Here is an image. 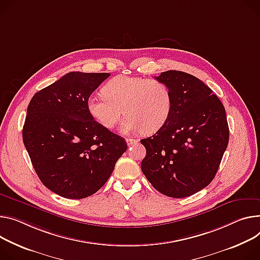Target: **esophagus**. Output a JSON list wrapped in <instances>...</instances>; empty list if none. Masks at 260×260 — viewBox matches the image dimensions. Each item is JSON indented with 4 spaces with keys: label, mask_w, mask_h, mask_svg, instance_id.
<instances>
[{
    "label": "esophagus",
    "mask_w": 260,
    "mask_h": 260,
    "mask_svg": "<svg viewBox=\"0 0 260 260\" xmlns=\"http://www.w3.org/2000/svg\"><path fill=\"white\" fill-rule=\"evenodd\" d=\"M125 141H126V144H127L128 146H132V145H134V144L138 143V140H136V139H131V138H126V139H125Z\"/></svg>",
    "instance_id": "esophagus-1"
}]
</instances>
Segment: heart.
I'll return each instance as SVG.
<instances>
[{"instance_id": "b5f03b06", "label": "heart", "mask_w": 260, "mask_h": 260, "mask_svg": "<svg viewBox=\"0 0 260 260\" xmlns=\"http://www.w3.org/2000/svg\"><path fill=\"white\" fill-rule=\"evenodd\" d=\"M104 95H92L87 110L102 126L112 129L123 114L120 131L124 134L157 132L170 116L172 95L169 87L155 79L117 76L103 88Z\"/></svg>"}]
</instances>
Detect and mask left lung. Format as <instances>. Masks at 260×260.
<instances>
[{
  "label": "left lung",
  "mask_w": 260,
  "mask_h": 260,
  "mask_svg": "<svg viewBox=\"0 0 260 260\" xmlns=\"http://www.w3.org/2000/svg\"><path fill=\"white\" fill-rule=\"evenodd\" d=\"M155 80L169 87L172 110L153 136L141 140L146 148L141 169L159 193L184 198L216 176L229 141L226 112L212 90L190 74L168 70Z\"/></svg>",
  "instance_id": "1"
}]
</instances>
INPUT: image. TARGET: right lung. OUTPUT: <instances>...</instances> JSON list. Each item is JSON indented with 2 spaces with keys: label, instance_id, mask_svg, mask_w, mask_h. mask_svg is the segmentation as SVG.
I'll use <instances>...</instances> for the list:
<instances>
[{
  "label": "right lung",
  "instance_id": "obj_1",
  "mask_svg": "<svg viewBox=\"0 0 260 260\" xmlns=\"http://www.w3.org/2000/svg\"><path fill=\"white\" fill-rule=\"evenodd\" d=\"M108 73H68L35 93L22 141L41 182L57 195L82 199L107 182L127 149L123 138L102 126L87 110Z\"/></svg>",
  "mask_w": 260,
  "mask_h": 260
}]
</instances>
